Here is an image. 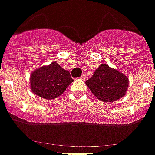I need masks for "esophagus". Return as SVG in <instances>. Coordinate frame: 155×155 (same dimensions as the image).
Masks as SVG:
<instances>
[{
	"mask_svg": "<svg viewBox=\"0 0 155 155\" xmlns=\"http://www.w3.org/2000/svg\"><path fill=\"white\" fill-rule=\"evenodd\" d=\"M81 79L83 80V81H86V79H87V76L85 75V74H82L81 76Z\"/></svg>",
	"mask_w": 155,
	"mask_h": 155,
	"instance_id": "1",
	"label": "esophagus"
}]
</instances>
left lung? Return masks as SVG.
<instances>
[{
	"mask_svg": "<svg viewBox=\"0 0 155 155\" xmlns=\"http://www.w3.org/2000/svg\"><path fill=\"white\" fill-rule=\"evenodd\" d=\"M86 84L99 100L113 102L125 95L129 80L117 69L101 64Z\"/></svg>",
	"mask_w": 155,
	"mask_h": 155,
	"instance_id": "obj_1",
	"label": "left lung"
}]
</instances>
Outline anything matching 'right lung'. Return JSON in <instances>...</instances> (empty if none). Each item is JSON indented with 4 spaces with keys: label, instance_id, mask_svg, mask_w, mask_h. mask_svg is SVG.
<instances>
[{
    "label": "right lung",
    "instance_id": "1",
    "mask_svg": "<svg viewBox=\"0 0 155 155\" xmlns=\"http://www.w3.org/2000/svg\"><path fill=\"white\" fill-rule=\"evenodd\" d=\"M31 88L36 95L45 99H53L64 93L73 82L70 73L56 62L36 69L31 75Z\"/></svg>",
    "mask_w": 155,
    "mask_h": 155
}]
</instances>
